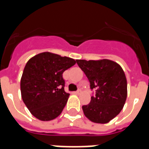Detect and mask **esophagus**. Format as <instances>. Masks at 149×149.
<instances>
[{
  "instance_id": "1",
  "label": "esophagus",
  "mask_w": 149,
  "mask_h": 149,
  "mask_svg": "<svg viewBox=\"0 0 149 149\" xmlns=\"http://www.w3.org/2000/svg\"><path fill=\"white\" fill-rule=\"evenodd\" d=\"M73 93H75V94H79V93H81V90H80V89H79V90H78L77 92H74Z\"/></svg>"
}]
</instances>
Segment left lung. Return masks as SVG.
Segmentation results:
<instances>
[{
  "mask_svg": "<svg viewBox=\"0 0 149 149\" xmlns=\"http://www.w3.org/2000/svg\"><path fill=\"white\" fill-rule=\"evenodd\" d=\"M77 63L88 78L96 95L82 107L84 115L92 122L106 124L119 114L127 99V79L118 63L110 59L85 60Z\"/></svg>",
  "mask_w": 149,
  "mask_h": 149,
  "instance_id": "obj_1",
  "label": "left lung"
}]
</instances>
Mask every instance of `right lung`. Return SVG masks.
Returning a JSON list of instances; mask_svg holds the SVG:
<instances>
[{
    "label": "right lung",
    "instance_id": "1",
    "mask_svg": "<svg viewBox=\"0 0 149 149\" xmlns=\"http://www.w3.org/2000/svg\"><path fill=\"white\" fill-rule=\"evenodd\" d=\"M73 58L44 52L31 57L21 78V93L30 113L49 121L60 115L70 97L64 91V71L76 64Z\"/></svg>",
    "mask_w": 149,
    "mask_h": 149
}]
</instances>
